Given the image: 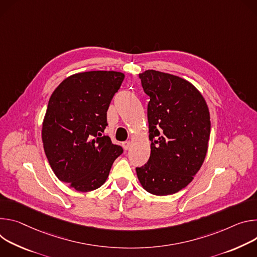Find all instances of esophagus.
Wrapping results in <instances>:
<instances>
[{"mask_svg":"<svg viewBox=\"0 0 257 257\" xmlns=\"http://www.w3.org/2000/svg\"><path fill=\"white\" fill-rule=\"evenodd\" d=\"M122 147L124 150H128L131 147V141H125L122 143Z\"/></svg>","mask_w":257,"mask_h":257,"instance_id":"34e87169","label":"esophagus"}]
</instances>
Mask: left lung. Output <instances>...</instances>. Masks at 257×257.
Instances as JSON below:
<instances>
[{
    "label": "left lung",
    "mask_w": 257,
    "mask_h": 257,
    "mask_svg": "<svg viewBox=\"0 0 257 257\" xmlns=\"http://www.w3.org/2000/svg\"><path fill=\"white\" fill-rule=\"evenodd\" d=\"M150 97L147 115L151 154L137 167L147 192L165 196L187 187L205 159L210 136L207 104L188 80L156 70L139 74Z\"/></svg>",
    "instance_id": "obj_1"
}]
</instances>
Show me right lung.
Here are the masks:
<instances>
[{"label": "right lung", "mask_w": 257, "mask_h": 257, "mask_svg": "<svg viewBox=\"0 0 257 257\" xmlns=\"http://www.w3.org/2000/svg\"><path fill=\"white\" fill-rule=\"evenodd\" d=\"M123 78L117 71L75 73L51 95L42 128L44 150L56 177L76 191L101 187L123 151L102 136L110 102Z\"/></svg>", "instance_id": "add662e5"}]
</instances>
